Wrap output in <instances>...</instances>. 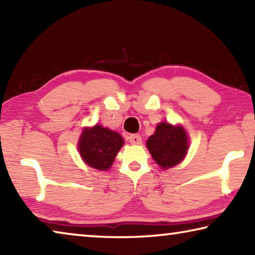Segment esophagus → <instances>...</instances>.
I'll return each instance as SVG.
<instances>
[{
  "instance_id": "esophagus-1",
  "label": "esophagus",
  "mask_w": 255,
  "mask_h": 255,
  "mask_svg": "<svg viewBox=\"0 0 255 255\" xmlns=\"http://www.w3.org/2000/svg\"><path fill=\"white\" fill-rule=\"evenodd\" d=\"M129 142H130L132 145H139L142 143V137L139 135H130L128 137Z\"/></svg>"
}]
</instances>
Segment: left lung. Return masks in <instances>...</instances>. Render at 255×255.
Returning <instances> with one entry per match:
<instances>
[{
  "instance_id": "1",
  "label": "left lung",
  "mask_w": 255,
  "mask_h": 255,
  "mask_svg": "<svg viewBox=\"0 0 255 255\" xmlns=\"http://www.w3.org/2000/svg\"><path fill=\"white\" fill-rule=\"evenodd\" d=\"M153 160L162 169L171 168L184 159L188 149V138L183 127L159 124L146 142Z\"/></svg>"
}]
</instances>
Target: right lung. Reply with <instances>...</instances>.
I'll use <instances>...</instances> for the list:
<instances>
[{"mask_svg": "<svg viewBox=\"0 0 255 255\" xmlns=\"http://www.w3.org/2000/svg\"><path fill=\"white\" fill-rule=\"evenodd\" d=\"M124 145V139L118 132L96 125L85 128L79 138V152L85 162L98 170H107Z\"/></svg>", "mask_w": 255, "mask_h": 255, "instance_id": "right-lung-1", "label": "right lung"}]
</instances>
